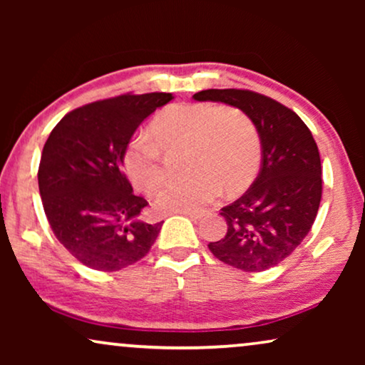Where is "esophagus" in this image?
I'll return each instance as SVG.
<instances>
[{
    "label": "esophagus",
    "instance_id": "obj_1",
    "mask_svg": "<svg viewBox=\"0 0 365 365\" xmlns=\"http://www.w3.org/2000/svg\"><path fill=\"white\" fill-rule=\"evenodd\" d=\"M179 214H184V216H187L189 219H192V221H199V219L202 217L201 212H179Z\"/></svg>",
    "mask_w": 365,
    "mask_h": 365
}]
</instances>
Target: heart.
Wrapping results in <instances>:
<instances>
[{
    "label": "heart",
    "mask_w": 365,
    "mask_h": 365,
    "mask_svg": "<svg viewBox=\"0 0 365 365\" xmlns=\"http://www.w3.org/2000/svg\"><path fill=\"white\" fill-rule=\"evenodd\" d=\"M161 148H187L186 181L164 189L156 199L161 212H201L221 196L246 189L261 163V139L251 118L237 108L174 104L151 123V136L129 139L123 164L133 186L154 194L164 182Z\"/></svg>",
    "instance_id": "obj_1"
}]
</instances>
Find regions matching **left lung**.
<instances>
[{"mask_svg":"<svg viewBox=\"0 0 365 365\" xmlns=\"http://www.w3.org/2000/svg\"><path fill=\"white\" fill-rule=\"evenodd\" d=\"M196 101L224 103L246 113L261 139L256 181L221 209L227 232L207 247L244 272L267 271L291 256L316 221L322 168L312 133L292 109L247 89H206Z\"/></svg>","mask_w":365,"mask_h":365,"instance_id":"left-lung-1","label":"left lung"}]
</instances>
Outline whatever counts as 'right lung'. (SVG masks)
<instances>
[{
  "label": "right lung",
  "instance_id": "add662e5",
  "mask_svg": "<svg viewBox=\"0 0 365 365\" xmlns=\"http://www.w3.org/2000/svg\"><path fill=\"white\" fill-rule=\"evenodd\" d=\"M171 93L123 94L68 113L49 134L38 169L39 194L54 236L94 271L141 261L163 222L143 221L148 201L123 171L126 144Z\"/></svg>",
  "mask_w": 365,
  "mask_h": 365
}]
</instances>
